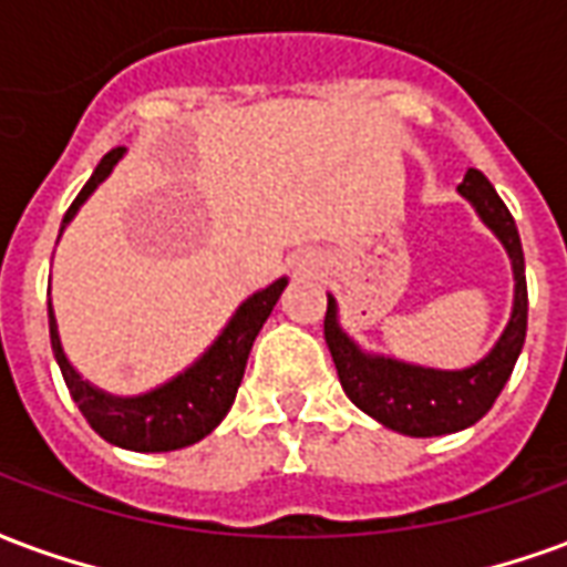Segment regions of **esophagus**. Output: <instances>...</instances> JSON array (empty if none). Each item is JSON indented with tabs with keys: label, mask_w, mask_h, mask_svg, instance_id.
<instances>
[{
	"label": "esophagus",
	"mask_w": 567,
	"mask_h": 567,
	"mask_svg": "<svg viewBox=\"0 0 567 567\" xmlns=\"http://www.w3.org/2000/svg\"><path fill=\"white\" fill-rule=\"evenodd\" d=\"M296 275H301V278H313V275H320V259L317 256H301L299 262H296Z\"/></svg>",
	"instance_id": "1"
}]
</instances>
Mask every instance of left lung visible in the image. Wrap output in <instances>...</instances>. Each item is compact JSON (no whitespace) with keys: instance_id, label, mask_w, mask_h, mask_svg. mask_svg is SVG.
Listing matches in <instances>:
<instances>
[{"instance_id":"8db88e82","label":"left lung","mask_w":567,"mask_h":567,"mask_svg":"<svg viewBox=\"0 0 567 567\" xmlns=\"http://www.w3.org/2000/svg\"><path fill=\"white\" fill-rule=\"evenodd\" d=\"M458 193L468 198L474 210L481 214V220L504 244L514 266V311L504 326L502 338L477 365L462 371H437L365 353L338 326V305L332 296L326 308V344H329L347 399L386 429L411 437L450 435L477 423L495 404L498 392L504 390V383L514 371L519 350L526 344V259H523V244H519L514 217L493 184L477 168H468L465 181L458 184Z\"/></svg>"}]
</instances>
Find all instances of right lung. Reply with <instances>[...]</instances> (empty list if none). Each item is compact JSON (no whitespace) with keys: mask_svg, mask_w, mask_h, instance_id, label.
I'll return each mask as SVG.
<instances>
[{"mask_svg":"<svg viewBox=\"0 0 567 567\" xmlns=\"http://www.w3.org/2000/svg\"><path fill=\"white\" fill-rule=\"evenodd\" d=\"M123 153L126 147H114L102 156V163L96 165V172L90 175L84 189L78 193L72 208L65 210L60 233L72 223L90 193L111 175V168L120 163ZM284 287H287V278H278L271 287L259 289L250 299L241 301V308L233 313V320L226 323L220 338L187 371H181L177 378L144 392V395L123 399V395H109V392L96 390L93 383H86L65 359L53 305L48 301L53 357L63 371L65 386L72 392L78 411L86 416V423L93 425L99 437H105L114 447L135 450V453H168V450L189 447L210 435L220 425L223 416L229 414L235 392L241 386L250 347H254L256 334L268 320L271 308L278 305Z\"/></svg>","mask_w":567,"mask_h":567,"instance_id":"1","label":"right lung"}]
</instances>
